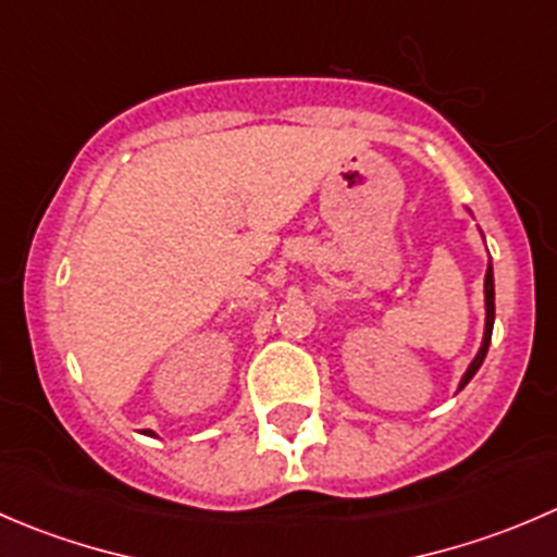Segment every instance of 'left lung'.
Here are the masks:
<instances>
[{
	"label": "left lung",
	"instance_id": "1",
	"mask_svg": "<svg viewBox=\"0 0 557 557\" xmlns=\"http://www.w3.org/2000/svg\"><path fill=\"white\" fill-rule=\"evenodd\" d=\"M493 320H496V288H493V267L487 263V272H485V334H482V345H480V350H476L474 361L469 363L466 374L460 377L458 391H463V387L469 385V380L474 377L476 369H480L482 361H485L487 347H491V336H493Z\"/></svg>",
	"mask_w": 557,
	"mask_h": 557
}]
</instances>
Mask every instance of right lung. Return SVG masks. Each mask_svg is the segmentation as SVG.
I'll return each mask as SVG.
<instances>
[{"mask_svg":"<svg viewBox=\"0 0 557 557\" xmlns=\"http://www.w3.org/2000/svg\"><path fill=\"white\" fill-rule=\"evenodd\" d=\"M143 434H148V436H156V434H153V431H150V429H148V431H143Z\"/></svg>","mask_w":557,"mask_h":557,"instance_id":"add662e5","label":"right lung"}]
</instances>
